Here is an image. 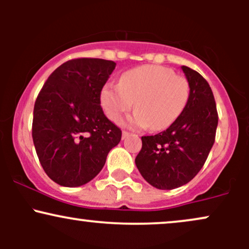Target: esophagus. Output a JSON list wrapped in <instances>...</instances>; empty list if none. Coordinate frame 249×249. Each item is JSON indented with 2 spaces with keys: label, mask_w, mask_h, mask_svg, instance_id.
Returning <instances> with one entry per match:
<instances>
[{
  "label": "esophagus",
  "mask_w": 249,
  "mask_h": 249,
  "mask_svg": "<svg viewBox=\"0 0 249 249\" xmlns=\"http://www.w3.org/2000/svg\"><path fill=\"white\" fill-rule=\"evenodd\" d=\"M128 136H130V133H128L127 131H123V132H122V138H123V139L127 138Z\"/></svg>",
  "instance_id": "esophagus-1"
}]
</instances>
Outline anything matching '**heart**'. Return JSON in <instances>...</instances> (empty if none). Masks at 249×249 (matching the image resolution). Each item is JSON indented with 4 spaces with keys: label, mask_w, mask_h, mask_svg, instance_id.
<instances>
[{
    "label": "heart",
    "mask_w": 249,
    "mask_h": 249,
    "mask_svg": "<svg viewBox=\"0 0 249 249\" xmlns=\"http://www.w3.org/2000/svg\"><path fill=\"white\" fill-rule=\"evenodd\" d=\"M188 97L190 85L185 77L160 65H142L123 73L119 85L105 84L101 104L113 122H118L134 105L137 110L124 122L126 126L162 131L181 115Z\"/></svg>",
    "instance_id": "heart-1"
}]
</instances>
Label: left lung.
Segmentation results:
<instances>
[{
	"instance_id": "left-lung-1",
	"label": "left lung",
	"mask_w": 249,
	"mask_h": 249,
	"mask_svg": "<svg viewBox=\"0 0 249 249\" xmlns=\"http://www.w3.org/2000/svg\"><path fill=\"white\" fill-rule=\"evenodd\" d=\"M190 85L186 107L177 121L162 132L142 137V146L136 166L150 185L173 190L187 184L204 166L214 144L218 112L206 79L182 65Z\"/></svg>"
}]
</instances>
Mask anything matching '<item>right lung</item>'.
<instances>
[{
  "label": "right lung",
  "instance_id": "1",
  "mask_svg": "<svg viewBox=\"0 0 249 249\" xmlns=\"http://www.w3.org/2000/svg\"><path fill=\"white\" fill-rule=\"evenodd\" d=\"M115 68L107 59H71L51 73L37 97L34 145L43 170L61 186L92 180L121 142V128L101 107V91Z\"/></svg>",
  "mask_w": 249,
  "mask_h": 249
}]
</instances>
